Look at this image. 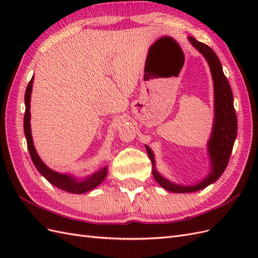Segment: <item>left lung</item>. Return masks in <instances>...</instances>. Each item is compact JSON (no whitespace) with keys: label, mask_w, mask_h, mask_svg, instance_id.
I'll return each instance as SVG.
<instances>
[{"label":"left lung","mask_w":258,"mask_h":258,"mask_svg":"<svg viewBox=\"0 0 258 258\" xmlns=\"http://www.w3.org/2000/svg\"><path fill=\"white\" fill-rule=\"evenodd\" d=\"M189 42L195 48H197L210 66L212 77L214 81V100H215V120L213 124L212 136L209 141V154L211 158V167L212 170L208 177L199 184L191 186H182L169 182L163 178L157 171L153 168V176L156 182L163 188L171 192H192L205 188L208 185L214 183L223 174L226 167L228 165L230 154L233 147V143L237 137L238 121L235 107H233V96L230 85L223 72L222 64L218 60L216 53L208 45L198 42L196 38L189 36ZM146 151L153 165L155 166L154 155L148 146Z\"/></svg>","instance_id":"8db88e82"}]
</instances>
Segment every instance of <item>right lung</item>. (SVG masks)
I'll return each mask as SVG.
<instances>
[{
	"label": "right lung",
	"instance_id": "add662e5",
	"mask_svg": "<svg viewBox=\"0 0 258 258\" xmlns=\"http://www.w3.org/2000/svg\"><path fill=\"white\" fill-rule=\"evenodd\" d=\"M32 83H33V77L29 82L26 89V95H25L26 112H25V118H23V129H25V136L27 139V144H28L31 159H32L35 168L49 183H51L52 185L58 187V188L62 190H66L68 192H72V194H83V192L91 190L92 188H95V187H97L99 184L103 182V179L105 178L107 173L106 167L101 168L97 173L91 175L87 179H85V181L77 182L76 179L72 176L60 174L50 170L40 159V157H38V155L33 145L32 136H31V128H30V101H31V92H32Z\"/></svg>",
	"mask_w": 258,
	"mask_h": 258
}]
</instances>
